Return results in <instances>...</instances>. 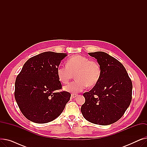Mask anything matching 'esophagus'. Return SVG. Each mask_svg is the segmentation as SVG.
<instances>
[{"mask_svg":"<svg viewBox=\"0 0 147 147\" xmlns=\"http://www.w3.org/2000/svg\"><path fill=\"white\" fill-rule=\"evenodd\" d=\"M78 96V94H71V97L73 98H76L77 96Z\"/></svg>","mask_w":147,"mask_h":147,"instance_id":"obj_1","label":"esophagus"}]
</instances>
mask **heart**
Segmentation results:
<instances>
[{"mask_svg": "<svg viewBox=\"0 0 147 147\" xmlns=\"http://www.w3.org/2000/svg\"><path fill=\"white\" fill-rule=\"evenodd\" d=\"M59 80L67 83L75 74L76 80L64 87V90L71 93H79L87 86H94L98 83L101 76V69L97 61L76 55L69 58L66 65H59L57 69Z\"/></svg>", "mask_w": 147, "mask_h": 147, "instance_id": "b5f03b06", "label": "heart"}]
</instances>
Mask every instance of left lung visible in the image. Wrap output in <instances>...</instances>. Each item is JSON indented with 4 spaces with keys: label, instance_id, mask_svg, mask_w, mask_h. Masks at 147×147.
Segmentation results:
<instances>
[{
    "label": "left lung",
    "instance_id": "left-lung-1",
    "mask_svg": "<svg viewBox=\"0 0 147 147\" xmlns=\"http://www.w3.org/2000/svg\"><path fill=\"white\" fill-rule=\"evenodd\" d=\"M88 53L97 59L101 76L96 85L83 94L85 102L81 112L90 123L111 125L123 116L132 101V80L117 59L104 52Z\"/></svg>",
    "mask_w": 147,
    "mask_h": 147
}]
</instances>
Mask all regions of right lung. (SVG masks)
Returning a JSON list of instances; mask_svg holds the SVG:
<instances>
[{
	"mask_svg": "<svg viewBox=\"0 0 147 147\" xmlns=\"http://www.w3.org/2000/svg\"><path fill=\"white\" fill-rule=\"evenodd\" d=\"M67 53L45 52L28 59L15 83V98L22 114L36 123L50 122L63 111L70 99L62 88L57 69Z\"/></svg>",
	"mask_w": 147,
	"mask_h": 147,
	"instance_id": "add662e5",
	"label": "right lung"
}]
</instances>
